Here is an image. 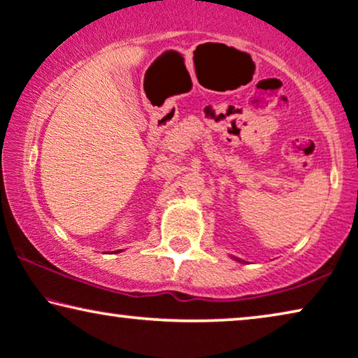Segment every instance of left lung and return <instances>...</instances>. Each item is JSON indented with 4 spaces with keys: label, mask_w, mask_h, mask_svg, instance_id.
Here are the masks:
<instances>
[{
    "label": "left lung",
    "mask_w": 358,
    "mask_h": 358,
    "mask_svg": "<svg viewBox=\"0 0 358 358\" xmlns=\"http://www.w3.org/2000/svg\"><path fill=\"white\" fill-rule=\"evenodd\" d=\"M234 260H238V262H243V260H239V259H236V257H233Z\"/></svg>",
    "instance_id": "1"
}]
</instances>
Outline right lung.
I'll return each instance as SVG.
<instances>
[{
    "label": "right lung",
    "instance_id": "add662e5",
    "mask_svg": "<svg viewBox=\"0 0 358 358\" xmlns=\"http://www.w3.org/2000/svg\"><path fill=\"white\" fill-rule=\"evenodd\" d=\"M117 252H119V250H117Z\"/></svg>",
    "mask_w": 358,
    "mask_h": 358
}]
</instances>
